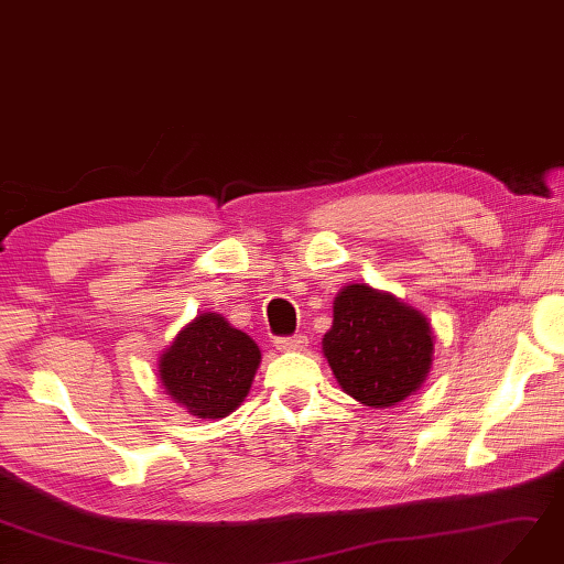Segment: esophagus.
Wrapping results in <instances>:
<instances>
[{"instance_id":"1","label":"esophagus","mask_w":564,"mask_h":564,"mask_svg":"<svg viewBox=\"0 0 564 564\" xmlns=\"http://www.w3.org/2000/svg\"><path fill=\"white\" fill-rule=\"evenodd\" d=\"M306 344H308V339L303 337V334H292V337H278L275 339V346L280 348V351H303Z\"/></svg>"}]
</instances>
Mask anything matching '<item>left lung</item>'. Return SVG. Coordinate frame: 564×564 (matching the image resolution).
Here are the masks:
<instances>
[{
    "label": "left lung",
    "instance_id": "left-lung-1",
    "mask_svg": "<svg viewBox=\"0 0 564 564\" xmlns=\"http://www.w3.org/2000/svg\"><path fill=\"white\" fill-rule=\"evenodd\" d=\"M323 351L341 389L372 408L417 391L430 372L434 337L427 317L368 284H348L334 299Z\"/></svg>",
    "mask_w": 564,
    "mask_h": 564
}]
</instances>
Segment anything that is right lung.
Masks as SVG:
<instances>
[{"instance_id":"obj_1","label":"right lung","mask_w":564,"mask_h":564,"mask_svg":"<svg viewBox=\"0 0 564 564\" xmlns=\"http://www.w3.org/2000/svg\"><path fill=\"white\" fill-rule=\"evenodd\" d=\"M261 351L216 313H202L177 334L159 362L161 382L196 417H225L245 401Z\"/></svg>"}]
</instances>
